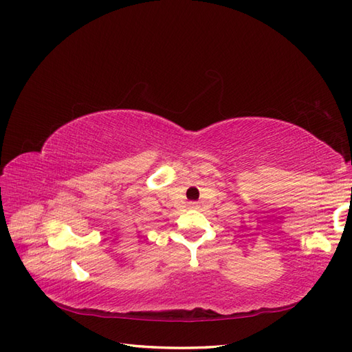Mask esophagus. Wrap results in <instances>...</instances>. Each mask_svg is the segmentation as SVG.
<instances>
[{"label": "esophagus", "mask_w": 352, "mask_h": 352, "mask_svg": "<svg viewBox=\"0 0 352 352\" xmlns=\"http://www.w3.org/2000/svg\"><path fill=\"white\" fill-rule=\"evenodd\" d=\"M189 207L190 208H197V202H189Z\"/></svg>", "instance_id": "esophagus-1"}]
</instances>
